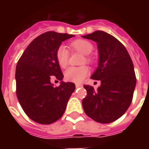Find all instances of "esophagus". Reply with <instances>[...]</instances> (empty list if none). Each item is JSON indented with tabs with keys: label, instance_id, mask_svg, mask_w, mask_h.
I'll use <instances>...</instances> for the list:
<instances>
[{
	"label": "esophagus",
	"instance_id": "obj_1",
	"mask_svg": "<svg viewBox=\"0 0 149 149\" xmlns=\"http://www.w3.org/2000/svg\"><path fill=\"white\" fill-rule=\"evenodd\" d=\"M82 86H83V85H82V84H76V87H77V88H79V87H82Z\"/></svg>",
	"mask_w": 149,
	"mask_h": 149
}]
</instances>
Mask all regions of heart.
Masks as SVG:
<instances>
[{"instance_id":"b5f03b06","label":"heart","mask_w":149,"mask_h":149,"mask_svg":"<svg viewBox=\"0 0 149 149\" xmlns=\"http://www.w3.org/2000/svg\"><path fill=\"white\" fill-rule=\"evenodd\" d=\"M70 46L73 50L79 52L80 53L86 55V62L89 63L91 61V58L88 55L93 51V44L89 41L84 39H77L71 42ZM56 60L58 65L61 68H65L69 63V56L70 53L67 48L65 45H61L56 50ZM90 70L86 65H82L79 67H70L65 70V79L68 81L74 82V83H80L85 79V77L89 74Z\"/></svg>"}]
</instances>
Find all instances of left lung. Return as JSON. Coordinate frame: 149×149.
Returning <instances> with one entry per match:
<instances>
[{
	"label": "left lung",
	"instance_id": "8db88e82",
	"mask_svg": "<svg viewBox=\"0 0 149 149\" xmlns=\"http://www.w3.org/2000/svg\"><path fill=\"white\" fill-rule=\"evenodd\" d=\"M97 44L99 62L91 79L100 80L94 90L85 85L87 94L82 104L93 120L108 124L118 120L132 104L136 77L134 65L126 48L116 38L102 31L82 36Z\"/></svg>",
	"mask_w": 149,
	"mask_h": 149
}]
</instances>
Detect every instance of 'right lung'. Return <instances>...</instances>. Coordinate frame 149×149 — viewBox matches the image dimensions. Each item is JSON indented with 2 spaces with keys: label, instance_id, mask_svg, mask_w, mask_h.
<instances>
[{
  "label": "right lung",
  "instance_id": "add662e5",
  "mask_svg": "<svg viewBox=\"0 0 149 149\" xmlns=\"http://www.w3.org/2000/svg\"><path fill=\"white\" fill-rule=\"evenodd\" d=\"M73 35L47 31L36 38L17 62L15 71L16 93L23 111L31 120L49 125L63 115L75 91V84L63 81V74L56 60V50ZM52 78L61 80L55 88Z\"/></svg>",
  "mask_w": 149,
  "mask_h": 149
}]
</instances>
